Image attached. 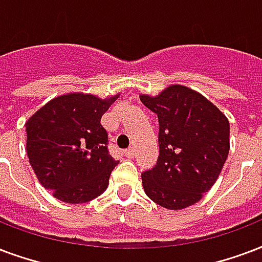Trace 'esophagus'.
Here are the masks:
<instances>
[{
	"mask_svg": "<svg viewBox=\"0 0 262 262\" xmlns=\"http://www.w3.org/2000/svg\"><path fill=\"white\" fill-rule=\"evenodd\" d=\"M123 154H125V157L130 159V158L135 157V149H133V148H127V149H125V151H123Z\"/></svg>",
	"mask_w": 262,
	"mask_h": 262,
	"instance_id": "1",
	"label": "esophagus"
}]
</instances>
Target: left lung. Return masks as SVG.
<instances>
[{
	"mask_svg": "<svg viewBox=\"0 0 262 262\" xmlns=\"http://www.w3.org/2000/svg\"><path fill=\"white\" fill-rule=\"evenodd\" d=\"M159 121V158L141 174L147 196L169 210L195 205L214 185L229 152V121L199 92L169 85L140 95Z\"/></svg>",
	"mask_w": 262,
	"mask_h": 262,
	"instance_id": "1",
	"label": "left lung"
}]
</instances>
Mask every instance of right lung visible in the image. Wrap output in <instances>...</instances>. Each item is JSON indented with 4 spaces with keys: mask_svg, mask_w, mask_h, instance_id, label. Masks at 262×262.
<instances>
[{
    "mask_svg": "<svg viewBox=\"0 0 262 262\" xmlns=\"http://www.w3.org/2000/svg\"><path fill=\"white\" fill-rule=\"evenodd\" d=\"M119 95L101 99L70 92L49 100L26 121L29 162L56 199L86 203L107 189L118 162L108 154L100 121Z\"/></svg>",
    "mask_w": 262,
    "mask_h": 262,
    "instance_id": "1",
    "label": "right lung"
}]
</instances>
